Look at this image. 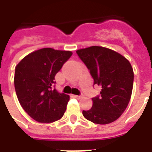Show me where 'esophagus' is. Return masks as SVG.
Returning <instances> with one entry per match:
<instances>
[{
    "instance_id": "obj_1",
    "label": "esophagus",
    "mask_w": 152,
    "mask_h": 152,
    "mask_svg": "<svg viewBox=\"0 0 152 152\" xmlns=\"http://www.w3.org/2000/svg\"><path fill=\"white\" fill-rule=\"evenodd\" d=\"M74 97L76 98V99H81V98H83V95L82 94H81V95H75Z\"/></svg>"
}]
</instances>
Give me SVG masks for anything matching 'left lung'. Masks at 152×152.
<instances>
[{"instance_id": "8db88e82", "label": "left lung", "mask_w": 152, "mask_h": 152, "mask_svg": "<svg viewBox=\"0 0 152 152\" xmlns=\"http://www.w3.org/2000/svg\"><path fill=\"white\" fill-rule=\"evenodd\" d=\"M94 80L101 86L100 95L93 98V106L83 111L84 117L99 124L116 121L130 100L134 71L129 60L114 50L102 46H91L76 50Z\"/></svg>"}]
</instances>
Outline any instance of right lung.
<instances>
[{
  "label": "right lung",
  "mask_w": 152,
  "mask_h": 152,
  "mask_svg": "<svg viewBox=\"0 0 152 152\" xmlns=\"http://www.w3.org/2000/svg\"><path fill=\"white\" fill-rule=\"evenodd\" d=\"M72 55L71 51L44 48L28 54L15 67L18 101L35 121L52 123L63 117L70 97L53 89L54 76Z\"/></svg>",
  "instance_id": "obj_1"
}]
</instances>
